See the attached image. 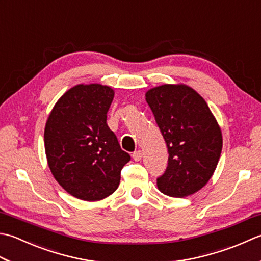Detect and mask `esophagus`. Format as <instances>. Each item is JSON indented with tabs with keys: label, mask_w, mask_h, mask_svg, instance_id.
Instances as JSON below:
<instances>
[{
	"label": "esophagus",
	"mask_w": 261,
	"mask_h": 261,
	"mask_svg": "<svg viewBox=\"0 0 261 261\" xmlns=\"http://www.w3.org/2000/svg\"><path fill=\"white\" fill-rule=\"evenodd\" d=\"M132 158H134V160L136 161V162H139L141 158H142V151L141 150H137V151H135L134 154H132Z\"/></svg>",
	"instance_id": "1"
}]
</instances>
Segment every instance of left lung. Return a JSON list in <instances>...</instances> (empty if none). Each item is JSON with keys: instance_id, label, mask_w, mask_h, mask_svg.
Masks as SVG:
<instances>
[{"instance_id": "left-lung-1", "label": "left lung", "mask_w": 261, "mask_h": 261, "mask_svg": "<svg viewBox=\"0 0 261 261\" xmlns=\"http://www.w3.org/2000/svg\"><path fill=\"white\" fill-rule=\"evenodd\" d=\"M146 100L168 150L157 187L171 197L190 196L215 171L223 147L221 129L205 99L188 86L156 87L147 91Z\"/></svg>"}]
</instances>
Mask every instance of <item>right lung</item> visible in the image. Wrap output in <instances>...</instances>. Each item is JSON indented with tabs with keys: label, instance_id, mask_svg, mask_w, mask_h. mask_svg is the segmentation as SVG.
<instances>
[{
	"label": "right lung",
	"instance_id": "right-lung-1",
	"mask_svg": "<svg viewBox=\"0 0 261 261\" xmlns=\"http://www.w3.org/2000/svg\"><path fill=\"white\" fill-rule=\"evenodd\" d=\"M113 97L107 86L78 85L61 97L46 122L44 142L50 172L65 191L81 200L112 195L131 158L106 123Z\"/></svg>",
	"mask_w": 261,
	"mask_h": 261
}]
</instances>
